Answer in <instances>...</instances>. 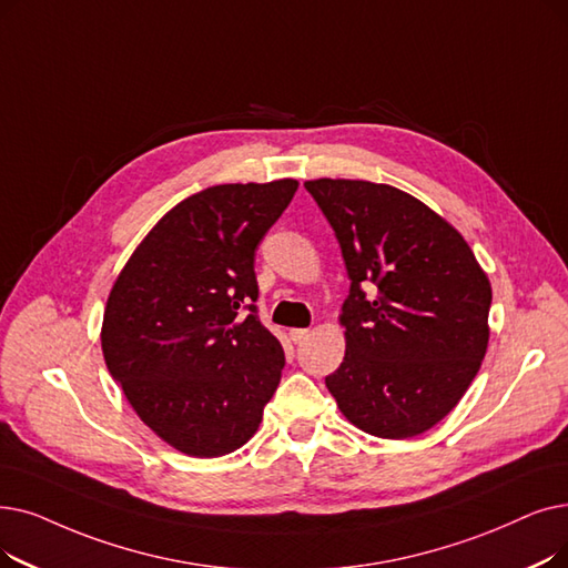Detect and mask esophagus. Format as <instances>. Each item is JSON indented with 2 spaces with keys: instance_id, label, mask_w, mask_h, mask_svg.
<instances>
[{
  "instance_id": "obj_1",
  "label": "esophagus",
  "mask_w": 568,
  "mask_h": 568,
  "mask_svg": "<svg viewBox=\"0 0 568 568\" xmlns=\"http://www.w3.org/2000/svg\"><path fill=\"white\" fill-rule=\"evenodd\" d=\"M311 336V329H290V338L294 341V343H302V341H306Z\"/></svg>"
}]
</instances>
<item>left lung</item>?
<instances>
[{"label":"left lung","mask_w":568,"mask_h":568,"mask_svg":"<svg viewBox=\"0 0 568 568\" xmlns=\"http://www.w3.org/2000/svg\"><path fill=\"white\" fill-rule=\"evenodd\" d=\"M304 185L353 281L338 315L345 357L327 389L357 429L420 436L459 404L483 364L489 278L466 239L413 194L348 179Z\"/></svg>","instance_id":"8db88e82"}]
</instances>
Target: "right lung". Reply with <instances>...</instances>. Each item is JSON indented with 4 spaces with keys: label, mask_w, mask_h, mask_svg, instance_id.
<instances>
[{
    "label": "right lung",
    "mask_w": 568,
    "mask_h": 568,
    "mask_svg": "<svg viewBox=\"0 0 568 568\" xmlns=\"http://www.w3.org/2000/svg\"><path fill=\"white\" fill-rule=\"evenodd\" d=\"M300 183L196 192L143 236L109 292V374L171 448L223 457L248 443L281 383L285 355L255 315V248Z\"/></svg>",
    "instance_id": "add662e5"
}]
</instances>
